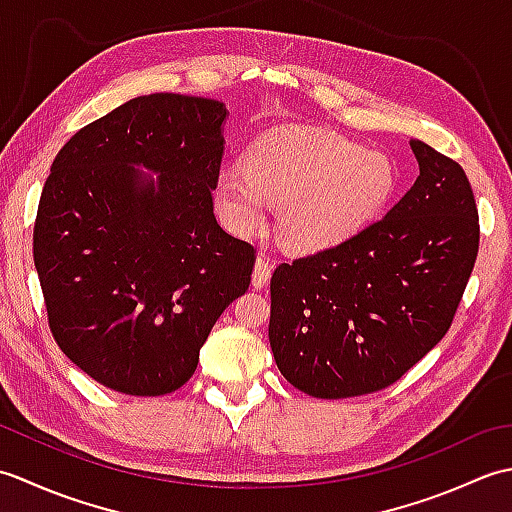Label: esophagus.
<instances>
[{
  "instance_id": "obj_1",
  "label": "esophagus",
  "mask_w": 512,
  "mask_h": 512,
  "mask_svg": "<svg viewBox=\"0 0 512 512\" xmlns=\"http://www.w3.org/2000/svg\"><path fill=\"white\" fill-rule=\"evenodd\" d=\"M270 273H273V264L266 255H259L255 262V270H253V286L255 288H264L270 279Z\"/></svg>"
}]
</instances>
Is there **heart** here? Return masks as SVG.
I'll return each instance as SVG.
<instances>
[{
  "label": "heart",
  "mask_w": 512,
  "mask_h": 512,
  "mask_svg": "<svg viewBox=\"0 0 512 512\" xmlns=\"http://www.w3.org/2000/svg\"><path fill=\"white\" fill-rule=\"evenodd\" d=\"M385 154L321 129H277L250 149L246 169L215 182V206L235 233L266 220V200L284 204L279 228L292 246L325 248L358 233L396 189Z\"/></svg>",
  "instance_id": "1"
}]
</instances>
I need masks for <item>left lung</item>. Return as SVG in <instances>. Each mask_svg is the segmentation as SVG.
Listing matches in <instances>:
<instances>
[{
    "label": "left lung",
    "mask_w": 512,
    "mask_h": 512,
    "mask_svg": "<svg viewBox=\"0 0 512 512\" xmlns=\"http://www.w3.org/2000/svg\"><path fill=\"white\" fill-rule=\"evenodd\" d=\"M409 145L420 176L385 217L270 279V347L303 394L336 400L394 385L458 312L480 248L471 182L422 140Z\"/></svg>",
    "instance_id": "8db88e82"
}]
</instances>
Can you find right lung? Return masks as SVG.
I'll list each match as a JSON object with an SVG mask.
<instances>
[{
	"instance_id": "add662e5",
	"label": "right lung",
	"mask_w": 512,
	"mask_h": 512,
	"mask_svg": "<svg viewBox=\"0 0 512 512\" xmlns=\"http://www.w3.org/2000/svg\"><path fill=\"white\" fill-rule=\"evenodd\" d=\"M220 101L149 94L79 129L43 184L32 253L61 352L129 396L180 389L250 286L255 246L213 213ZM159 171L143 181L133 169Z\"/></svg>"
}]
</instances>
